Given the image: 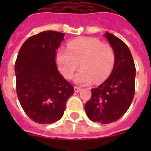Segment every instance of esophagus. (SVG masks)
<instances>
[{"instance_id":"1","label":"esophagus","mask_w":151,"mask_h":151,"mask_svg":"<svg viewBox=\"0 0 151 151\" xmlns=\"http://www.w3.org/2000/svg\"><path fill=\"white\" fill-rule=\"evenodd\" d=\"M80 90H81V88H80V87H77V86H75V87H74L75 92H78Z\"/></svg>"}]
</instances>
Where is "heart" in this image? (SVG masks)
<instances>
[{
    "instance_id": "b5f03b06",
    "label": "heart",
    "mask_w": 151,
    "mask_h": 151,
    "mask_svg": "<svg viewBox=\"0 0 151 151\" xmlns=\"http://www.w3.org/2000/svg\"><path fill=\"white\" fill-rule=\"evenodd\" d=\"M57 61L65 78H73L80 63L81 69L75 77L76 82L82 85L92 81L100 83L110 76L115 63V53L110 44L86 37L69 42L67 50L57 53Z\"/></svg>"
}]
</instances>
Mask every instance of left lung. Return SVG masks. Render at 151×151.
<instances>
[{
  "mask_svg": "<svg viewBox=\"0 0 151 151\" xmlns=\"http://www.w3.org/2000/svg\"><path fill=\"white\" fill-rule=\"evenodd\" d=\"M106 38L115 53V63L110 76L91 89V97L85 104V113L93 122L109 124L126 113L135 91V66L129 47L113 34Z\"/></svg>",
  "mask_w": 151,
  "mask_h": 151,
  "instance_id": "8db88e82",
  "label": "left lung"
}]
</instances>
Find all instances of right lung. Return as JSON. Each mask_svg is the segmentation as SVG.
<instances>
[{"label": "right lung", "mask_w": 151, "mask_h": 151, "mask_svg": "<svg viewBox=\"0 0 151 151\" xmlns=\"http://www.w3.org/2000/svg\"><path fill=\"white\" fill-rule=\"evenodd\" d=\"M64 33L45 31L31 36L21 47L15 63L17 94L25 113L39 124L62 118L74 88L60 73L57 50Z\"/></svg>", "instance_id": "right-lung-1"}]
</instances>
